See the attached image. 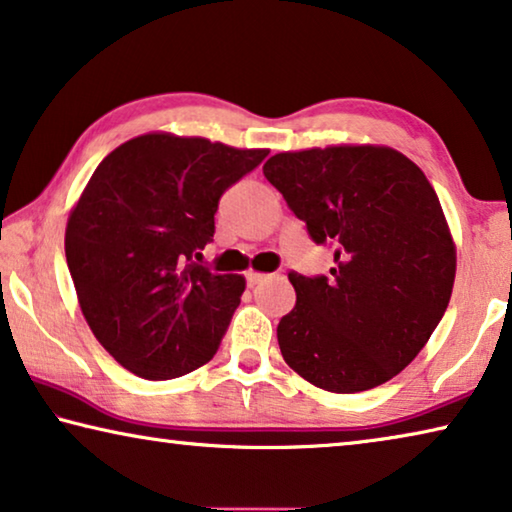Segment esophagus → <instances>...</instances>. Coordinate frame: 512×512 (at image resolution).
I'll return each mask as SVG.
<instances>
[{
    "label": "esophagus",
    "mask_w": 512,
    "mask_h": 512,
    "mask_svg": "<svg viewBox=\"0 0 512 512\" xmlns=\"http://www.w3.org/2000/svg\"><path fill=\"white\" fill-rule=\"evenodd\" d=\"M266 280H269V275H266V273H255V271L246 273V285L248 287H257V285H262V282H266Z\"/></svg>",
    "instance_id": "34e87169"
}]
</instances>
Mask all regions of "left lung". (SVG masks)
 Returning a JSON list of instances; mask_svg holds the SVG:
<instances>
[{
  "instance_id": "1",
  "label": "left lung",
  "mask_w": 512,
  "mask_h": 512,
  "mask_svg": "<svg viewBox=\"0 0 512 512\" xmlns=\"http://www.w3.org/2000/svg\"><path fill=\"white\" fill-rule=\"evenodd\" d=\"M264 177L316 246L335 250L330 275L289 271L296 307L278 323L282 358L328 392L387 383L433 335L456 278L431 182L401 152L376 145L280 152Z\"/></svg>"
}]
</instances>
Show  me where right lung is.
I'll use <instances>...</instances> for the list:
<instances>
[{
	"label": "right lung",
	"instance_id": "obj_1",
	"mask_svg": "<svg viewBox=\"0 0 512 512\" xmlns=\"http://www.w3.org/2000/svg\"><path fill=\"white\" fill-rule=\"evenodd\" d=\"M266 154L145 134L95 168L66 259L88 326L127 371L170 380L216 355L246 280L196 259L214 241L218 200Z\"/></svg>",
	"mask_w": 512,
	"mask_h": 512
}]
</instances>
